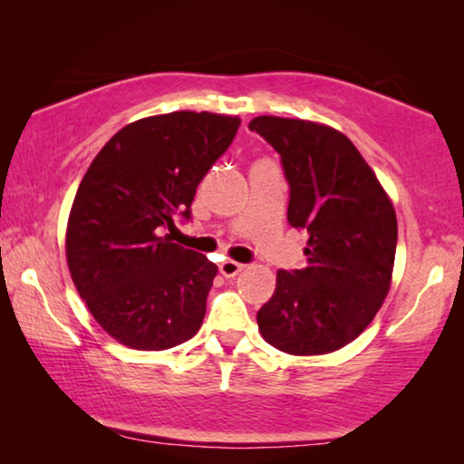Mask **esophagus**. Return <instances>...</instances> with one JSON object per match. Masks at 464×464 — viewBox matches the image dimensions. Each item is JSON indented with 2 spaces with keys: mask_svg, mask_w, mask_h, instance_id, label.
<instances>
[{
  "mask_svg": "<svg viewBox=\"0 0 464 464\" xmlns=\"http://www.w3.org/2000/svg\"><path fill=\"white\" fill-rule=\"evenodd\" d=\"M219 270H221V275H224V276L232 278V276H237L238 272L245 270V264L234 262V259H224V262L219 264Z\"/></svg>",
  "mask_w": 464,
  "mask_h": 464,
  "instance_id": "esophagus-1",
  "label": "esophagus"
}]
</instances>
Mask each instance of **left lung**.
<instances>
[{"label": "left lung", "mask_w": 464, "mask_h": 464, "mask_svg": "<svg viewBox=\"0 0 464 464\" xmlns=\"http://www.w3.org/2000/svg\"><path fill=\"white\" fill-rule=\"evenodd\" d=\"M249 129L281 156L287 221L308 232V264L278 270L259 308L264 340L289 354H325L370 325L391 287L397 218L351 139L329 126L259 116Z\"/></svg>", "instance_id": "left-lung-1"}]
</instances>
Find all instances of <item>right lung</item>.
Here are the masks:
<instances>
[{
	"instance_id": "obj_1",
	"label": "right lung",
	"mask_w": 464,
	"mask_h": 464,
	"mask_svg": "<svg viewBox=\"0 0 464 464\" xmlns=\"http://www.w3.org/2000/svg\"><path fill=\"white\" fill-rule=\"evenodd\" d=\"M238 118L173 111L137 120L94 158L67 224L75 289L111 338L137 351L188 342L205 319L218 266L170 243L196 188L230 148Z\"/></svg>"
}]
</instances>
